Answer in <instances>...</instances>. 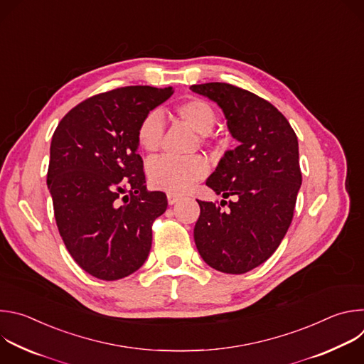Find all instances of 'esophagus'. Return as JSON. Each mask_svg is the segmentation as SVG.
Listing matches in <instances>:
<instances>
[{
    "label": "esophagus",
    "instance_id": "1",
    "mask_svg": "<svg viewBox=\"0 0 364 364\" xmlns=\"http://www.w3.org/2000/svg\"><path fill=\"white\" fill-rule=\"evenodd\" d=\"M181 198V196H178V194H174V193H168L167 194V201H168V204H176L178 200Z\"/></svg>",
    "mask_w": 364,
    "mask_h": 364
}]
</instances>
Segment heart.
<instances>
[{
    "label": "heart",
    "mask_w": 364,
    "mask_h": 364,
    "mask_svg": "<svg viewBox=\"0 0 364 364\" xmlns=\"http://www.w3.org/2000/svg\"><path fill=\"white\" fill-rule=\"evenodd\" d=\"M178 117L197 134H209L216 122V114L209 102L203 99H190L177 107ZM164 135V117L161 111L148 112L139 122L136 136L142 149L157 151ZM207 163L201 157L176 159L170 155L152 159L146 164V176L151 186L168 193H184L196 181L207 174Z\"/></svg>",
    "instance_id": "1"
}]
</instances>
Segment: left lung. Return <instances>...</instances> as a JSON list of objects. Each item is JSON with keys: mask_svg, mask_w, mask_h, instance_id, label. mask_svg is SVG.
Segmentation results:
<instances>
[{"mask_svg": "<svg viewBox=\"0 0 364 364\" xmlns=\"http://www.w3.org/2000/svg\"><path fill=\"white\" fill-rule=\"evenodd\" d=\"M190 89L218 103L239 142L205 181L216 194L236 200L220 205L197 200L194 242L209 267L245 274L272 256L292 222L302 181L298 139L287 118L252 92L220 82Z\"/></svg>", "mask_w": 364, "mask_h": 364, "instance_id": "8db88e82", "label": "left lung"}]
</instances>
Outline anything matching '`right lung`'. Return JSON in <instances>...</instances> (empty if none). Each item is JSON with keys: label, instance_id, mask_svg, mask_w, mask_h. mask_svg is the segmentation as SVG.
<instances>
[{"label": "right lung", "instance_id": "right-lung-1", "mask_svg": "<svg viewBox=\"0 0 364 364\" xmlns=\"http://www.w3.org/2000/svg\"><path fill=\"white\" fill-rule=\"evenodd\" d=\"M173 92L127 86L95 95L66 114L51 138L47 187L59 233L97 279L125 278L146 261L151 226L167 197L146 190L136 131Z\"/></svg>", "mask_w": 364, "mask_h": 364}]
</instances>
